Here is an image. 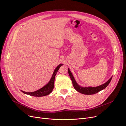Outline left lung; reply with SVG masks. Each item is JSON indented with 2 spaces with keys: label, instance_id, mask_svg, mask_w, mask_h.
Returning a JSON list of instances; mask_svg holds the SVG:
<instances>
[{
  "label": "left lung",
  "instance_id": "obj_1",
  "mask_svg": "<svg viewBox=\"0 0 126 126\" xmlns=\"http://www.w3.org/2000/svg\"><path fill=\"white\" fill-rule=\"evenodd\" d=\"M68 74L69 75V77L71 79V80L72 81V84H73L74 87L75 89L78 91L79 92H80L81 94H87V95H91V94H95L97 92H100V91L104 89L107 86L109 85L110 82L111 81V79L112 77H111L110 79H109V80L107 81L105 83L98 86L96 87H82L80 85H79L77 82L76 81L75 79L72 75L71 72L68 68Z\"/></svg>",
  "mask_w": 126,
  "mask_h": 126
}]
</instances>
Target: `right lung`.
<instances>
[{"mask_svg": "<svg viewBox=\"0 0 126 126\" xmlns=\"http://www.w3.org/2000/svg\"><path fill=\"white\" fill-rule=\"evenodd\" d=\"M63 65V64H60L58 66L55 68L49 82L47 84L45 85L44 86H43L42 88H40L37 91H35L34 92H25L22 90H21V91L24 94H28V95L33 96L41 97V96H44L48 95L49 94L51 93L53 89H54L55 78V76L57 73V72H58V70L59 69L60 67Z\"/></svg>", "mask_w": 126, "mask_h": 126, "instance_id": "add662e5", "label": "right lung"}]
</instances>
